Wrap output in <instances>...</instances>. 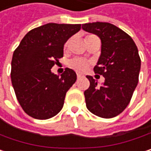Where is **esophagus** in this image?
Masks as SVG:
<instances>
[{"instance_id": "obj_1", "label": "esophagus", "mask_w": 151, "mask_h": 151, "mask_svg": "<svg viewBox=\"0 0 151 151\" xmlns=\"http://www.w3.org/2000/svg\"><path fill=\"white\" fill-rule=\"evenodd\" d=\"M76 76H77V78H82V77H83V75L78 74V73H77V75H76Z\"/></svg>"}]
</instances>
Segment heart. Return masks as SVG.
Returning <instances> with one entry per match:
<instances>
[{
    "label": "heart",
    "instance_id": "heart-1",
    "mask_svg": "<svg viewBox=\"0 0 151 151\" xmlns=\"http://www.w3.org/2000/svg\"><path fill=\"white\" fill-rule=\"evenodd\" d=\"M89 62L83 58H73L68 62V66L76 72L83 73L89 67Z\"/></svg>",
    "mask_w": 151,
    "mask_h": 151
}]
</instances>
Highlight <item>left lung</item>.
I'll return each instance as SVG.
<instances>
[{"label": "left lung", "mask_w": 151, "mask_h": 151, "mask_svg": "<svg viewBox=\"0 0 151 151\" xmlns=\"http://www.w3.org/2000/svg\"><path fill=\"white\" fill-rule=\"evenodd\" d=\"M82 28L101 39V55L94 71L105 78L104 84L98 87L92 76H87L90 83L84 91L87 109L103 118L115 117L129 104L138 83V49L127 33L111 23H85Z\"/></svg>", "instance_id": "8db88e82"}]
</instances>
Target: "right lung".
<instances>
[{
  "label": "right lung",
  "instance_id": "add662e5",
  "mask_svg": "<svg viewBox=\"0 0 151 151\" xmlns=\"http://www.w3.org/2000/svg\"><path fill=\"white\" fill-rule=\"evenodd\" d=\"M80 29L81 24L47 23L30 30L14 50L12 85L19 104L31 117L48 119L63 109L76 74L66 68L59 76L51 68L63 56L65 42Z\"/></svg>",
  "mask_w": 151,
  "mask_h": 151
}]
</instances>
